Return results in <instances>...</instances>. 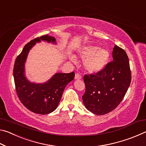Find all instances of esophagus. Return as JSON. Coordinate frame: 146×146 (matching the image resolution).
<instances>
[{
    "label": "esophagus",
    "mask_w": 146,
    "mask_h": 146,
    "mask_svg": "<svg viewBox=\"0 0 146 146\" xmlns=\"http://www.w3.org/2000/svg\"><path fill=\"white\" fill-rule=\"evenodd\" d=\"M81 78H82V76H81V75H80V74L76 73L75 74V78L76 79V80H79V79H81Z\"/></svg>",
    "instance_id": "obj_1"
}]
</instances>
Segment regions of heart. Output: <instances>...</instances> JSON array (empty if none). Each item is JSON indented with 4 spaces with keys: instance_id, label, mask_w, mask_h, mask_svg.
<instances>
[{
    "instance_id": "heart-1",
    "label": "heart",
    "mask_w": 146,
    "mask_h": 146,
    "mask_svg": "<svg viewBox=\"0 0 146 146\" xmlns=\"http://www.w3.org/2000/svg\"><path fill=\"white\" fill-rule=\"evenodd\" d=\"M80 57L84 60V65L88 71L91 73L97 72L104 67L110 58V52L106 48H98L97 46H85L79 53ZM71 60L75 62L74 57Z\"/></svg>"
}]
</instances>
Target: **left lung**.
Returning <instances> with one entry per match:
<instances>
[{
  "mask_svg": "<svg viewBox=\"0 0 146 146\" xmlns=\"http://www.w3.org/2000/svg\"><path fill=\"white\" fill-rule=\"evenodd\" d=\"M113 61L97 73L85 75L82 100L90 111L102 115L112 111L124 97L131 80L129 58L122 48L115 45Z\"/></svg>",
  "mask_w": 146,
  "mask_h": 146,
  "instance_id": "1",
  "label": "left lung"
}]
</instances>
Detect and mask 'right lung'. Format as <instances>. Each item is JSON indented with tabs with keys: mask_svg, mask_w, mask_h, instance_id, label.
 Masks as SVG:
<instances>
[{
	"mask_svg": "<svg viewBox=\"0 0 146 146\" xmlns=\"http://www.w3.org/2000/svg\"><path fill=\"white\" fill-rule=\"evenodd\" d=\"M40 40L56 43L53 36L46 35L26 44L15 62L13 76L16 92L23 104L35 113L46 115L57 108L64 89L73 80L75 73H57L44 84L31 83L27 80L24 75V64L27 56L29 49Z\"/></svg>",
	"mask_w": 146,
	"mask_h": 146,
	"instance_id": "add662e5",
	"label": "right lung"
}]
</instances>
